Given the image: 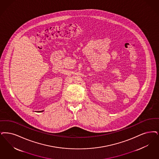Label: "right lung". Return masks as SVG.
I'll use <instances>...</instances> for the list:
<instances>
[{
    "label": "right lung",
    "mask_w": 159,
    "mask_h": 159,
    "mask_svg": "<svg viewBox=\"0 0 159 159\" xmlns=\"http://www.w3.org/2000/svg\"><path fill=\"white\" fill-rule=\"evenodd\" d=\"M43 111H39V112H43Z\"/></svg>",
    "instance_id": "obj_1"
}]
</instances>
